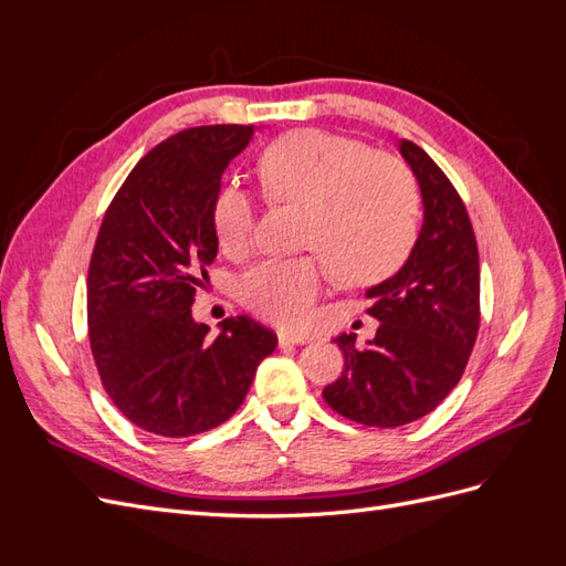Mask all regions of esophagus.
Wrapping results in <instances>:
<instances>
[{
	"label": "esophagus",
	"mask_w": 566,
	"mask_h": 566,
	"mask_svg": "<svg viewBox=\"0 0 566 566\" xmlns=\"http://www.w3.org/2000/svg\"><path fill=\"white\" fill-rule=\"evenodd\" d=\"M306 342H312L310 335H293V333H279V345H306Z\"/></svg>",
	"instance_id": "34e87169"
}]
</instances>
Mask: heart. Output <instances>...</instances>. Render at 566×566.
I'll use <instances>...</instances> for the list:
<instances>
[{
	"instance_id": "b5f03b06",
	"label": "heart",
	"mask_w": 566,
	"mask_h": 566,
	"mask_svg": "<svg viewBox=\"0 0 566 566\" xmlns=\"http://www.w3.org/2000/svg\"><path fill=\"white\" fill-rule=\"evenodd\" d=\"M269 200L302 208V245L318 252L264 260L243 273L241 300L283 328H304L328 285L378 279L401 262L416 233V186L399 158L368 150L352 136L304 127L273 139L256 163ZM254 200L241 184H224L212 200L221 250H248Z\"/></svg>"
}]
</instances>
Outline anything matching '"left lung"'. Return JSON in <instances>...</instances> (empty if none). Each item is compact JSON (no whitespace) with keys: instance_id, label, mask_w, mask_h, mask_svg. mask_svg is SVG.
<instances>
[{"instance_id":"8db88e82","label":"left lung","mask_w":566,"mask_h":566,"mask_svg":"<svg viewBox=\"0 0 566 566\" xmlns=\"http://www.w3.org/2000/svg\"><path fill=\"white\" fill-rule=\"evenodd\" d=\"M399 153L422 196V227L403 266L366 290L380 328L366 349L335 337L345 370L323 389L335 413L368 427L413 422L449 397L479 331V252L465 205L439 165L413 142Z\"/></svg>"}]
</instances>
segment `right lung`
<instances>
[{
	"label": "right lung",
	"instance_id": "add662e5",
	"mask_svg": "<svg viewBox=\"0 0 566 566\" xmlns=\"http://www.w3.org/2000/svg\"><path fill=\"white\" fill-rule=\"evenodd\" d=\"M252 125L184 129L136 163L101 221L87 276V321L101 382L129 422L193 437L227 422L279 345L231 316L212 339L193 321L196 287L217 256L212 200Z\"/></svg>",
	"mask_w": 566,
	"mask_h": 566
}]
</instances>
